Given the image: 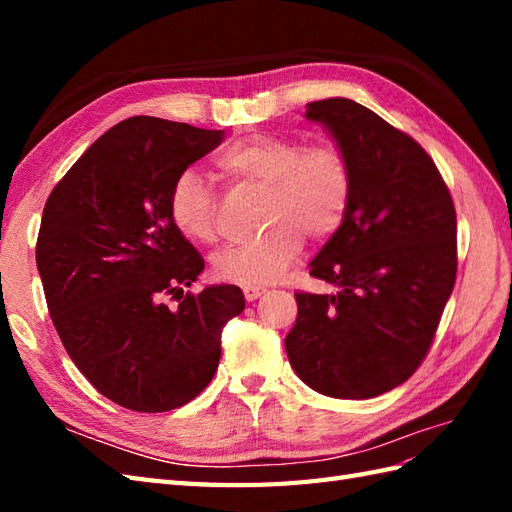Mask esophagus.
Segmentation results:
<instances>
[{
  "mask_svg": "<svg viewBox=\"0 0 512 512\" xmlns=\"http://www.w3.org/2000/svg\"><path fill=\"white\" fill-rule=\"evenodd\" d=\"M266 292V288L264 286H244V297H246V301H255V299H259Z\"/></svg>",
  "mask_w": 512,
  "mask_h": 512,
  "instance_id": "34e87169",
  "label": "esophagus"
}]
</instances>
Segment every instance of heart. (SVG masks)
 I'll use <instances>...</instances> for the list:
<instances>
[{
    "label": "heart",
    "mask_w": 512,
    "mask_h": 512,
    "mask_svg": "<svg viewBox=\"0 0 512 512\" xmlns=\"http://www.w3.org/2000/svg\"><path fill=\"white\" fill-rule=\"evenodd\" d=\"M217 173L231 182L264 187V235L213 255V273L233 284H270L303 250V233L323 242L339 231L352 202L354 173L334 145L306 147L295 138L253 134L215 158ZM169 217L198 244L217 235L209 182L193 167L182 169L169 191Z\"/></svg>",
    "instance_id": "b5f03b06"
}]
</instances>
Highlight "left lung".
Segmentation results:
<instances>
[{"mask_svg": "<svg viewBox=\"0 0 512 512\" xmlns=\"http://www.w3.org/2000/svg\"><path fill=\"white\" fill-rule=\"evenodd\" d=\"M354 173L352 202L310 275L339 290L297 292L286 336L297 376L332 398H374L405 383L436 336L458 270L451 193L427 151L365 105L308 103Z\"/></svg>", "mask_w": 512, "mask_h": 512, "instance_id": "8db88e82", "label": "left lung"}]
</instances>
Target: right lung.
I'll use <instances>...</instances> for the list:
<instances>
[{"label": "right lung", "instance_id": "add662e5", "mask_svg": "<svg viewBox=\"0 0 512 512\" xmlns=\"http://www.w3.org/2000/svg\"><path fill=\"white\" fill-rule=\"evenodd\" d=\"M222 140V129L132 116L94 140L43 206L37 270L54 328L81 374L125 409L171 411L198 396L222 328L244 310L237 286L184 295L204 259L169 217L173 180Z\"/></svg>", "mask_w": 512, "mask_h": 512}]
</instances>
